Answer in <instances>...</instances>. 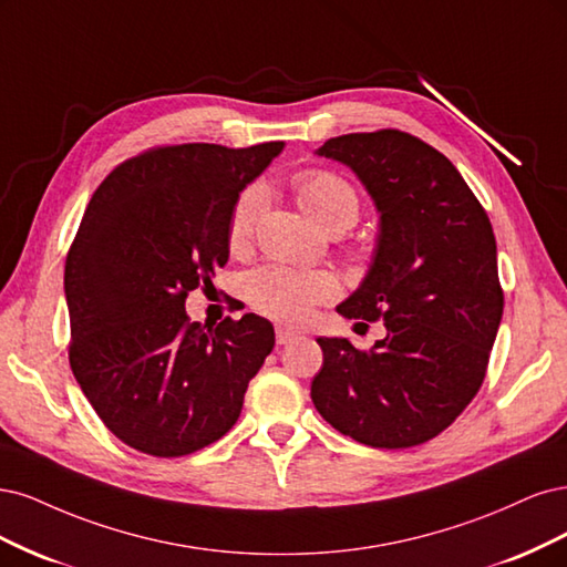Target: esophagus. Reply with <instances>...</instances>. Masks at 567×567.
<instances>
[{"label": "esophagus", "instance_id": "esophagus-1", "mask_svg": "<svg viewBox=\"0 0 567 567\" xmlns=\"http://www.w3.org/2000/svg\"><path fill=\"white\" fill-rule=\"evenodd\" d=\"M299 337V332L297 330H291V327H276V341L280 343V346H285V343H289V341H295Z\"/></svg>", "mask_w": 567, "mask_h": 567}]
</instances>
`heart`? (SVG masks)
<instances>
[{"instance_id": "heart-1", "label": "heart", "mask_w": 567, "mask_h": 567, "mask_svg": "<svg viewBox=\"0 0 567 567\" xmlns=\"http://www.w3.org/2000/svg\"><path fill=\"white\" fill-rule=\"evenodd\" d=\"M295 193L299 207L324 230H349L360 212L358 193L349 181L324 169H308L295 176ZM268 193L261 184H249L235 197L228 218V245L230 249H245L251 240L261 214L266 212ZM245 295L259 313L282 320L299 322L310 308L330 301L337 295L332 276L320 270H299L282 264H268L251 270L245 278Z\"/></svg>"}]
</instances>
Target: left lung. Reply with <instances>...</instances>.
I'll return each mask as SVG.
<instances>
[{
  "instance_id": "left-lung-1",
  "label": "left lung",
  "mask_w": 567,
  "mask_h": 567,
  "mask_svg": "<svg viewBox=\"0 0 567 567\" xmlns=\"http://www.w3.org/2000/svg\"><path fill=\"white\" fill-rule=\"evenodd\" d=\"M351 167L379 212L372 266L337 306L383 320L370 351L320 337L310 398L327 424L370 447H414L445 431L478 393L504 291L489 218L454 164L398 130L346 134L316 151Z\"/></svg>"
}]
</instances>
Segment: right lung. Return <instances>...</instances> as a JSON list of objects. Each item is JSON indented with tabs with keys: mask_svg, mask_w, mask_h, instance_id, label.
I'll return each mask as SVG.
<instances>
[{
	"mask_svg": "<svg viewBox=\"0 0 567 567\" xmlns=\"http://www.w3.org/2000/svg\"><path fill=\"white\" fill-rule=\"evenodd\" d=\"M282 148L162 145L122 162L89 199L65 259L70 368L138 452L184 456L226 435L276 346L254 313L205 332L186 297L226 266L235 197Z\"/></svg>",
	"mask_w": 567,
	"mask_h": 567,
	"instance_id": "add662e5",
	"label": "right lung"
}]
</instances>
